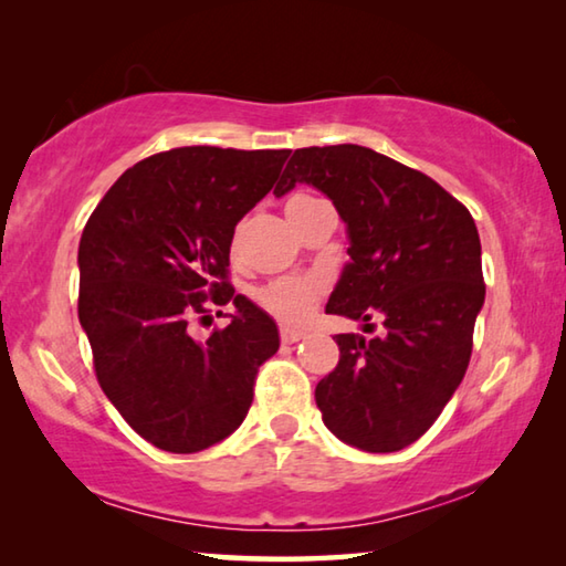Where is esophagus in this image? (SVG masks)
Listing matches in <instances>:
<instances>
[{
    "label": "esophagus",
    "mask_w": 566,
    "mask_h": 566,
    "mask_svg": "<svg viewBox=\"0 0 566 566\" xmlns=\"http://www.w3.org/2000/svg\"><path fill=\"white\" fill-rule=\"evenodd\" d=\"M280 339H282V344H294V342L304 339V332H302V329L284 327V329H280Z\"/></svg>",
    "instance_id": "obj_1"
}]
</instances>
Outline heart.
I'll return each instance as SVG.
<instances>
[{
  "instance_id": "heart-1",
  "label": "heart",
  "mask_w": 566,
  "mask_h": 566,
  "mask_svg": "<svg viewBox=\"0 0 566 566\" xmlns=\"http://www.w3.org/2000/svg\"><path fill=\"white\" fill-rule=\"evenodd\" d=\"M317 202H322V199L312 195H294L286 202V214L292 219ZM232 254H237V237L232 239ZM324 292H327V280L319 274H286L254 290V302L276 322L294 327V324H304L310 319Z\"/></svg>"
}]
</instances>
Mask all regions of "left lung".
<instances>
[{
  "label": "left lung",
  "mask_w": 566,
  "mask_h": 566,
  "mask_svg": "<svg viewBox=\"0 0 566 566\" xmlns=\"http://www.w3.org/2000/svg\"><path fill=\"white\" fill-rule=\"evenodd\" d=\"M296 181L347 222L352 262L327 312L385 319V337H334L339 361L314 389L322 419L364 452H397L434 424L469 367L486 292L476 224L432 177L359 145L296 149L274 195Z\"/></svg>",
  "instance_id": "obj_1"
}]
</instances>
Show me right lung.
<instances>
[{"mask_svg": "<svg viewBox=\"0 0 566 566\" xmlns=\"http://www.w3.org/2000/svg\"><path fill=\"white\" fill-rule=\"evenodd\" d=\"M290 149L177 147L114 181L80 239V322L94 375L124 421L191 454L242 424L276 324L229 282L234 227L274 187ZM235 304L205 343L190 324ZM222 314V312H217Z\"/></svg>", "mask_w": 566, "mask_h": 566, "instance_id": "right-lung-1", "label": "right lung"}]
</instances>
